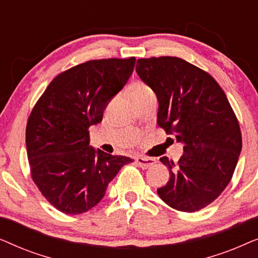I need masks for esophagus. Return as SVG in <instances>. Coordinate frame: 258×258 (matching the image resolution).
<instances>
[{
	"label": "esophagus",
	"instance_id": "34e87169",
	"mask_svg": "<svg viewBox=\"0 0 258 258\" xmlns=\"http://www.w3.org/2000/svg\"><path fill=\"white\" fill-rule=\"evenodd\" d=\"M156 160L155 158H148V157H142V156H137L136 157V163L140 165L142 169H147L153 165Z\"/></svg>",
	"mask_w": 258,
	"mask_h": 258
}]
</instances>
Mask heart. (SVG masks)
I'll return each instance as SVG.
<instances>
[{"instance_id": "obj_1", "label": "heart", "mask_w": 258, "mask_h": 258, "mask_svg": "<svg viewBox=\"0 0 258 258\" xmlns=\"http://www.w3.org/2000/svg\"><path fill=\"white\" fill-rule=\"evenodd\" d=\"M130 90H132V95L134 98L144 96V95L153 93L150 88L143 82H134L132 84V87H130Z\"/></svg>"}]
</instances>
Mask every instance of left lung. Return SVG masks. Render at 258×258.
I'll list each match as a JSON object with an SVG mask.
<instances>
[{"label": "left lung", "mask_w": 258, "mask_h": 258, "mask_svg": "<svg viewBox=\"0 0 258 258\" xmlns=\"http://www.w3.org/2000/svg\"><path fill=\"white\" fill-rule=\"evenodd\" d=\"M136 73L158 101L157 123L182 143L158 196L176 210L203 209L227 188L242 150L237 118L224 91L209 74L178 57L140 58Z\"/></svg>", "instance_id": "1"}]
</instances>
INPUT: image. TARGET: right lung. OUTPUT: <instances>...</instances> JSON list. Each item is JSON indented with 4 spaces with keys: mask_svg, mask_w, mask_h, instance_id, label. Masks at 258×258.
Here are the masks:
<instances>
[{
    "mask_svg": "<svg viewBox=\"0 0 258 258\" xmlns=\"http://www.w3.org/2000/svg\"><path fill=\"white\" fill-rule=\"evenodd\" d=\"M136 58L94 59L51 81L28 119L31 177L49 203L68 215L90 210L108 184L132 162L89 146L91 125L132 76Z\"/></svg>",
    "mask_w": 258,
    "mask_h": 258,
    "instance_id": "add662e5",
    "label": "right lung"
}]
</instances>
